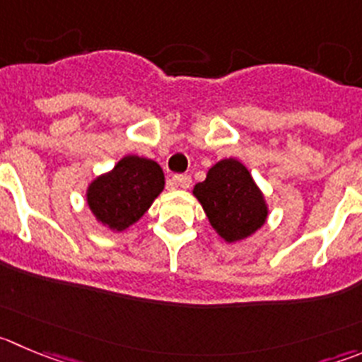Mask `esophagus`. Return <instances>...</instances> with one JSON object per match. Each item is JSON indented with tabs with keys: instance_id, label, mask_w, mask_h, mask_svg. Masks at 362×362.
I'll return each mask as SVG.
<instances>
[{
	"instance_id": "34e87169",
	"label": "esophagus",
	"mask_w": 362,
	"mask_h": 362,
	"mask_svg": "<svg viewBox=\"0 0 362 362\" xmlns=\"http://www.w3.org/2000/svg\"><path fill=\"white\" fill-rule=\"evenodd\" d=\"M172 181H174L175 187H179V188H190V185H192V177L187 174L174 175V177H172Z\"/></svg>"
}]
</instances>
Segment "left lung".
<instances>
[{"label":"left lung","instance_id":"1","mask_svg":"<svg viewBox=\"0 0 362 362\" xmlns=\"http://www.w3.org/2000/svg\"><path fill=\"white\" fill-rule=\"evenodd\" d=\"M194 195L220 238L235 243L254 235L268 216L263 194L252 175L235 158L213 165Z\"/></svg>","mask_w":362,"mask_h":362}]
</instances>
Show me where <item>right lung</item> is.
<instances>
[{"instance_id": "add662e5", "label": "right lung", "mask_w": 362, "mask_h": 362, "mask_svg": "<svg viewBox=\"0 0 362 362\" xmlns=\"http://www.w3.org/2000/svg\"><path fill=\"white\" fill-rule=\"evenodd\" d=\"M163 187L165 175L156 161L129 154L88 185L87 204L103 226L124 230L142 218Z\"/></svg>"}]
</instances>
